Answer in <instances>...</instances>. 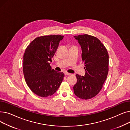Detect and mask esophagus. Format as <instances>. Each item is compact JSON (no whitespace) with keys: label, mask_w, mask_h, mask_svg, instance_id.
I'll use <instances>...</instances> for the list:
<instances>
[{"label":"esophagus","mask_w":130,"mask_h":130,"mask_svg":"<svg viewBox=\"0 0 130 130\" xmlns=\"http://www.w3.org/2000/svg\"><path fill=\"white\" fill-rule=\"evenodd\" d=\"M64 74H65V76L71 75V74H70V73H67V72H65Z\"/></svg>","instance_id":"34e87169"}]
</instances>
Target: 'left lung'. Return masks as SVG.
<instances>
[{
    "instance_id": "1",
    "label": "left lung",
    "mask_w": 130,
    "mask_h": 130,
    "mask_svg": "<svg viewBox=\"0 0 130 130\" xmlns=\"http://www.w3.org/2000/svg\"><path fill=\"white\" fill-rule=\"evenodd\" d=\"M74 37L81 46L85 69L84 76L76 75L77 81L73 87L74 93L81 99H91L98 94L107 78L108 52L96 37L87 34Z\"/></svg>"
}]
</instances>
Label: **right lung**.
<instances>
[{"label": "right lung", "instance_id": "add662e5", "mask_svg": "<svg viewBox=\"0 0 130 130\" xmlns=\"http://www.w3.org/2000/svg\"><path fill=\"white\" fill-rule=\"evenodd\" d=\"M61 35L43 36L36 38L25 50L23 56V72L27 85L36 95L42 98L56 92L63 80L64 74L52 69V58Z\"/></svg>", "mask_w": 130, "mask_h": 130}]
</instances>
